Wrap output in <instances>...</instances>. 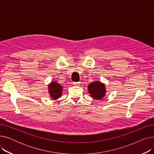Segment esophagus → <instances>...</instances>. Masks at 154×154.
<instances>
[{"mask_svg": "<svg viewBox=\"0 0 154 154\" xmlns=\"http://www.w3.org/2000/svg\"><path fill=\"white\" fill-rule=\"evenodd\" d=\"M80 84V82H74V85H75V86H79Z\"/></svg>", "mask_w": 154, "mask_h": 154, "instance_id": "esophagus-1", "label": "esophagus"}]
</instances>
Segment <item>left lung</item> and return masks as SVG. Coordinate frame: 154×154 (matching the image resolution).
Instances as JSON below:
<instances>
[{
  "label": "left lung",
  "mask_w": 154,
  "mask_h": 154,
  "mask_svg": "<svg viewBox=\"0 0 154 154\" xmlns=\"http://www.w3.org/2000/svg\"><path fill=\"white\" fill-rule=\"evenodd\" d=\"M88 91L92 97L95 100H99L103 97L106 92L104 84L99 81H95L91 83L88 85Z\"/></svg>",
  "instance_id": "1"
}]
</instances>
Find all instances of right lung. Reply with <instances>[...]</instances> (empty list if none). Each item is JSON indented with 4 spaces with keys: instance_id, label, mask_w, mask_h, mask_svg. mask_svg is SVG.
Returning <instances> with one entry per match:
<instances>
[{
    "instance_id": "right-lung-1",
    "label": "right lung",
    "mask_w": 154,
    "mask_h": 154,
    "mask_svg": "<svg viewBox=\"0 0 154 154\" xmlns=\"http://www.w3.org/2000/svg\"><path fill=\"white\" fill-rule=\"evenodd\" d=\"M48 89L52 99H57L62 95V87L57 82H52L48 85Z\"/></svg>"
}]
</instances>
